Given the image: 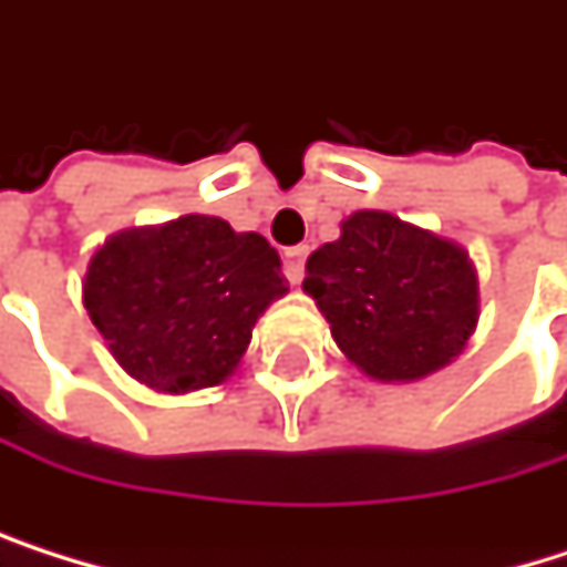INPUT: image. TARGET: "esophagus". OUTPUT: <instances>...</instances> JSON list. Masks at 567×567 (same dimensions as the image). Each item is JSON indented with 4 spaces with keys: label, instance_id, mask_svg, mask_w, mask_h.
<instances>
[{
    "label": "esophagus",
    "instance_id": "1",
    "mask_svg": "<svg viewBox=\"0 0 567 567\" xmlns=\"http://www.w3.org/2000/svg\"><path fill=\"white\" fill-rule=\"evenodd\" d=\"M303 260H307V247H287L284 250V274L290 284H300L303 280Z\"/></svg>",
    "mask_w": 567,
    "mask_h": 567
}]
</instances>
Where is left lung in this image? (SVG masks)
Returning a JSON list of instances; mask_svg holds the SVG:
<instances>
[{"mask_svg": "<svg viewBox=\"0 0 567 567\" xmlns=\"http://www.w3.org/2000/svg\"><path fill=\"white\" fill-rule=\"evenodd\" d=\"M303 290L337 347L378 381H417L451 364L477 323L467 254L381 209H358L307 257Z\"/></svg>", "mask_w": 567, "mask_h": 567, "instance_id": "left-lung-1", "label": "left lung"}]
</instances>
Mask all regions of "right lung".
<instances>
[{
	"instance_id": "add662e5",
	"label": "right lung",
	"mask_w": 567,
	"mask_h": 567,
	"mask_svg": "<svg viewBox=\"0 0 567 567\" xmlns=\"http://www.w3.org/2000/svg\"><path fill=\"white\" fill-rule=\"evenodd\" d=\"M284 293L280 257L260 234L199 214L116 234L83 284L90 320L120 368L166 394L227 381L257 317Z\"/></svg>"
}]
</instances>
